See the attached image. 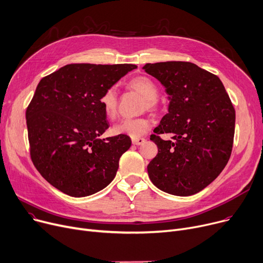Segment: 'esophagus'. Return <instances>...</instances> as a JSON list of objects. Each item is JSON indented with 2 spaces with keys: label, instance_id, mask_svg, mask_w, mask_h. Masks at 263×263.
<instances>
[{
  "label": "esophagus",
  "instance_id": "obj_1",
  "mask_svg": "<svg viewBox=\"0 0 263 263\" xmlns=\"http://www.w3.org/2000/svg\"><path fill=\"white\" fill-rule=\"evenodd\" d=\"M132 142H133V144L140 145V144H143L145 142V139L144 138H133Z\"/></svg>",
  "mask_w": 263,
  "mask_h": 263
}]
</instances>
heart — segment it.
<instances>
[{
  "label": "heart",
  "mask_w": 263,
  "mask_h": 263,
  "mask_svg": "<svg viewBox=\"0 0 263 263\" xmlns=\"http://www.w3.org/2000/svg\"><path fill=\"white\" fill-rule=\"evenodd\" d=\"M127 87L143 97L142 107L148 111H157L159 89L156 83L148 76L140 75L134 77L127 83ZM100 104L108 119L116 118L118 114V95L115 87L107 88L100 97ZM152 124L147 118L123 119L114 126L112 132L117 135H127L132 138H139L146 134Z\"/></svg>",
  "instance_id": "obj_1"
}]
</instances>
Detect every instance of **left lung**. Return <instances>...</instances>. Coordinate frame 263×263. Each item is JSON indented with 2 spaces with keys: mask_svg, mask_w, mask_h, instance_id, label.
<instances>
[{
  "mask_svg": "<svg viewBox=\"0 0 263 263\" xmlns=\"http://www.w3.org/2000/svg\"><path fill=\"white\" fill-rule=\"evenodd\" d=\"M168 95V112L151 140L158 154L147 165L155 186L170 194L202 191L227 164L234 144L236 111L217 75L188 61L146 64ZM170 133L171 141L159 136Z\"/></svg>",
  "mask_w": 263,
  "mask_h": 263,
  "instance_id": "8db88e82",
  "label": "left lung"
}]
</instances>
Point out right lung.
<instances>
[{"mask_svg": "<svg viewBox=\"0 0 263 263\" xmlns=\"http://www.w3.org/2000/svg\"><path fill=\"white\" fill-rule=\"evenodd\" d=\"M136 68L71 64L39 82L25 114L30 158L59 191L84 197L115 178L132 140L127 135L99 138L109 127L99 100Z\"/></svg>", "mask_w": 263, "mask_h": 263, "instance_id": "obj_1", "label": "right lung"}]
</instances>
